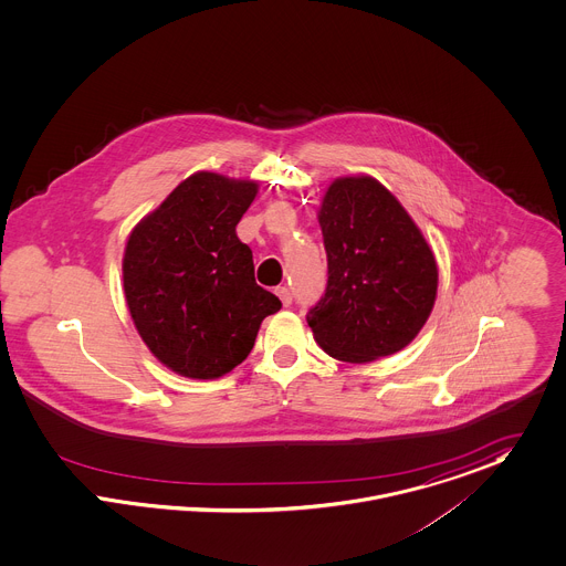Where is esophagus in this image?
I'll use <instances>...</instances> for the list:
<instances>
[{"label": "esophagus", "mask_w": 566, "mask_h": 566, "mask_svg": "<svg viewBox=\"0 0 566 566\" xmlns=\"http://www.w3.org/2000/svg\"><path fill=\"white\" fill-rule=\"evenodd\" d=\"M275 295L282 300L284 306H291V304H293V293H291L286 286H277V289H275Z\"/></svg>", "instance_id": "34e87169"}]
</instances>
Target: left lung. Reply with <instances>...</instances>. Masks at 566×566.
Listing matches in <instances>:
<instances>
[{"label":"left lung","mask_w":566,"mask_h":566,"mask_svg":"<svg viewBox=\"0 0 566 566\" xmlns=\"http://www.w3.org/2000/svg\"><path fill=\"white\" fill-rule=\"evenodd\" d=\"M327 286L306 314L336 360L371 363L403 349L434 308L439 269L395 195L369 176L329 185L318 210Z\"/></svg>","instance_id":"8db88e82"}]
</instances>
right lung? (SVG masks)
I'll list each match as a JSON object with an SVG mask.
<instances>
[{
  "label": "right lung",
  "instance_id": "obj_1",
  "mask_svg": "<svg viewBox=\"0 0 566 566\" xmlns=\"http://www.w3.org/2000/svg\"><path fill=\"white\" fill-rule=\"evenodd\" d=\"M258 185L199 171L129 234L124 291L149 352L169 369L214 379L241 365L282 302L255 284L237 226Z\"/></svg>",
  "mask_w": 566,
  "mask_h": 566
}]
</instances>
